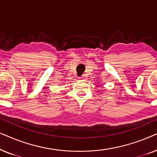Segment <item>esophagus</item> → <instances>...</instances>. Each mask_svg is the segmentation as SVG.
Returning a JSON list of instances; mask_svg holds the SVG:
<instances>
[{
    "label": "esophagus",
    "instance_id": "esophagus-1",
    "mask_svg": "<svg viewBox=\"0 0 157 157\" xmlns=\"http://www.w3.org/2000/svg\"><path fill=\"white\" fill-rule=\"evenodd\" d=\"M84 78V76H81V77H80V78L79 79H81V80H82V79H83Z\"/></svg>",
    "mask_w": 157,
    "mask_h": 157
}]
</instances>
